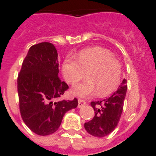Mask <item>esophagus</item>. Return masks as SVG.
<instances>
[{"label":"esophagus","mask_w":156,"mask_h":156,"mask_svg":"<svg viewBox=\"0 0 156 156\" xmlns=\"http://www.w3.org/2000/svg\"><path fill=\"white\" fill-rule=\"evenodd\" d=\"M87 104V102L84 100H82V99H79L78 100V108H82L83 106Z\"/></svg>","instance_id":"34e87169"}]
</instances>
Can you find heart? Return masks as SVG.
<instances>
[{"mask_svg":"<svg viewBox=\"0 0 156 156\" xmlns=\"http://www.w3.org/2000/svg\"><path fill=\"white\" fill-rule=\"evenodd\" d=\"M62 73L66 81L75 84L85 76L87 80L72 89V94L80 98L95 96L105 97L119 87L122 76L119 62L112 54L100 47L87 48L75 56L66 57L62 65Z\"/></svg>","mask_w":156,"mask_h":156,"instance_id":"obj_1","label":"heart"}]
</instances>
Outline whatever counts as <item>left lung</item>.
Wrapping results in <instances>:
<instances>
[{
    "label": "left lung",
    "mask_w": 156,
    "mask_h": 156,
    "mask_svg": "<svg viewBox=\"0 0 156 156\" xmlns=\"http://www.w3.org/2000/svg\"><path fill=\"white\" fill-rule=\"evenodd\" d=\"M126 90V80L123 79L118 90L108 98L91 101L90 105L94 110V116L84 123L87 133L94 137H103L113 131L120 119Z\"/></svg>",
    "instance_id": "obj_1"
}]
</instances>
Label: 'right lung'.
Here are the masks:
<instances>
[{"label": "right lung", "instance_id": "1", "mask_svg": "<svg viewBox=\"0 0 156 156\" xmlns=\"http://www.w3.org/2000/svg\"><path fill=\"white\" fill-rule=\"evenodd\" d=\"M58 52L51 43L33 45L23 60L18 76L22 119L41 136L57 131L66 112L76 108L78 101H56L69 86L58 77Z\"/></svg>", "mask_w": 156, "mask_h": 156}]
</instances>
